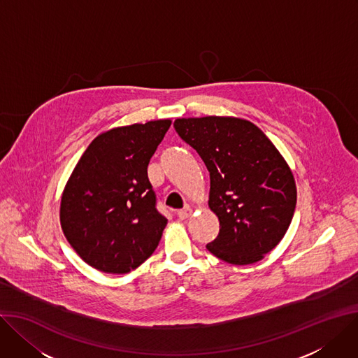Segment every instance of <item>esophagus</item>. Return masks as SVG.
I'll return each instance as SVG.
<instances>
[{
  "mask_svg": "<svg viewBox=\"0 0 358 358\" xmlns=\"http://www.w3.org/2000/svg\"><path fill=\"white\" fill-rule=\"evenodd\" d=\"M191 214H192V208H191L189 206H185L182 210H178V211H177V215H178L181 220L188 218Z\"/></svg>",
  "mask_w": 358,
  "mask_h": 358,
  "instance_id": "esophagus-1",
  "label": "esophagus"
}]
</instances>
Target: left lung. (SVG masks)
<instances>
[{
    "label": "left lung",
    "instance_id": "left-lung-1",
    "mask_svg": "<svg viewBox=\"0 0 358 358\" xmlns=\"http://www.w3.org/2000/svg\"><path fill=\"white\" fill-rule=\"evenodd\" d=\"M174 128L210 173L208 206L220 233L207 250L236 266L263 259L285 236L297 203L294 176L282 155L247 120L177 118Z\"/></svg>",
    "mask_w": 358,
    "mask_h": 358
}]
</instances>
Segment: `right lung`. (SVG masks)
<instances>
[{
  "mask_svg": "<svg viewBox=\"0 0 358 358\" xmlns=\"http://www.w3.org/2000/svg\"><path fill=\"white\" fill-rule=\"evenodd\" d=\"M171 120L117 127L87 147L62 191L64 236L99 271L125 274L157 248L167 218L159 214L148 162Z\"/></svg>",
  "mask_w": 358,
  "mask_h": 358,
  "instance_id": "right-lung-1",
  "label": "right lung"
}]
</instances>
